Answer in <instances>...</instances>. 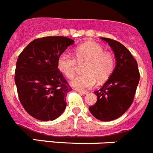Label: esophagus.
Returning <instances> with one entry per match:
<instances>
[{
    "label": "esophagus",
    "mask_w": 153,
    "mask_h": 153,
    "mask_svg": "<svg viewBox=\"0 0 153 153\" xmlns=\"http://www.w3.org/2000/svg\"><path fill=\"white\" fill-rule=\"evenodd\" d=\"M76 91H77V92H79V93L83 94V95H86V94L88 93V91H86V90H82V89H76Z\"/></svg>",
    "instance_id": "1"
}]
</instances>
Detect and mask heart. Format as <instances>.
Listing matches in <instances>:
<instances>
[{
    "instance_id": "b5f03b06",
    "label": "heart",
    "mask_w": 153,
    "mask_h": 153,
    "mask_svg": "<svg viewBox=\"0 0 153 153\" xmlns=\"http://www.w3.org/2000/svg\"><path fill=\"white\" fill-rule=\"evenodd\" d=\"M100 45L88 42L75 49V58L79 63L86 62L83 68L84 74L78 76L71 81V85L79 89H89L96 84L108 79L114 67V57L111 53L103 51ZM75 58L66 54L59 56L57 68L69 79L75 76L77 64Z\"/></svg>"
}]
</instances>
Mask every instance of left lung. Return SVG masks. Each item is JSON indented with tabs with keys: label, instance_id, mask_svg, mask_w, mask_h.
<instances>
[{
	"label": "left lung",
	"instance_id": "left-lung-1",
	"mask_svg": "<svg viewBox=\"0 0 153 153\" xmlns=\"http://www.w3.org/2000/svg\"><path fill=\"white\" fill-rule=\"evenodd\" d=\"M101 39L108 43L114 51L116 65L102 87L94 92L97 102L89 109L96 119L109 121L120 117L131 105L140 73L137 62L125 46L108 38Z\"/></svg>",
	"mask_w": 153,
	"mask_h": 153
}]
</instances>
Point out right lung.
<instances>
[{
	"label": "right lung",
	"mask_w": 153,
	"mask_h": 153,
	"mask_svg": "<svg viewBox=\"0 0 153 153\" xmlns=\"http://www.w3.org/2000/svg\"><path fill=\"white\" fill-rule=\"evenodd\" d=\"M74 41L64 36H48L31 42L16 61L15 83L25 110L38 120H55L67 106L71 90L57 68L60 55Z\"/></svg>",
	"instance_id": "obj_1"
}]
</instances>
